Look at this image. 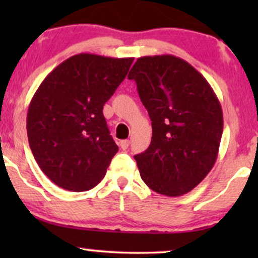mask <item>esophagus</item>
<instances>
[{
    "mask_svg": "<svg viewBox=\"0 0 258 258\" xmlns=\"http://www.w3.org/2000/svg\"><path fill=\"white\" fill-rule=\"evenodd\" d=\"M120 147H121V149H122V150H126L127 148L130 147V141H127V139H125V141H121L120 142Z\"/></svg>",
    "mask_w": 258,
    "mask_h": 258,
    "instance_id": "1",
    "label": "esophagus"
}]
</instances>
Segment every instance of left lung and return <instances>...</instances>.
<instances>
[{
  "instance_id": "obj_1",
  "label": "left lung",
  "mask_w": 258,
  "mask_h": 258,
  "mask_svg": "<svg viewBox=\"0 0 258 258\" xmlns=\"http://www.w3.org/2000/svg\"><path fill=\"white\" fill-rule=\"evenodd\" d=\"M152 120V142L135 155L156 193H189L214 167L223 132L221 103L206 79L171 54L137 59L128 74Z\"/></svg>"
}]
</instances>
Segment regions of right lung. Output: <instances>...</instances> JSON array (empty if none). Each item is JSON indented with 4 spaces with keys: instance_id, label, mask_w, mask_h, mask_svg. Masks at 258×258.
Returning a JSON list of instances; mask_svg holds the SVG:
<instances>
[{
    "instance_id": "obj_1",
    "label": "right lung",
    "mask_w": 258,
    "mask_h": 258,
    "mask_svg": "<svg viewBox=\"0 0 258 258\" xmlns=\"http://www.w3.org/2000/svg\"><path fill=\"white\" fill-rule=\"evenodd\" d=\"M133 58L80 53L53 69L35 92L26 130L42 172L70 191H86L104 178L119 150L103 106L126 78Z\"/></svg>"
}]
</instances>
